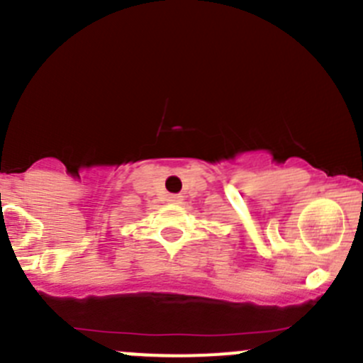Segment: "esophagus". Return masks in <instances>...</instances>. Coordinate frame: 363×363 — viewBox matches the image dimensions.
<instances>
[{
  "mask_svg": "<svg viewBox=\"0 0 363 363\" xmlns=\"http://www.w3.org/2000/svg\"><path fill=\"white\" fill-rule=\"evenodd\" d=\"M167 202L168 203H182V196L181 195H168L167 196Z\"/></svg>",
  "mask_w": 363,
  "mask_h": 363,
  "instance_id": "obj_1",
  "label": "esophagus"
}]
</instances>
